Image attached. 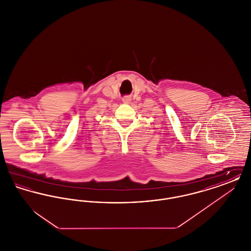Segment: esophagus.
<instances>
[{
  "label": "esophagus",
  "instance_id": "esophagus-1",
  "mask_svg": "<svg viewBox=\"0 0 251 251\" xmlns=\"http://www.w3.org/2000/svg\"><path fill=\"white\" fill-rule=\"evenodd\" d=\"M131 99L130 96H126V97H124L123 99H122V101H123V103H130L131 102Z\"/></svg>",
  "mask_w": 251,
  "mask_h": 251
}]
</instances>
